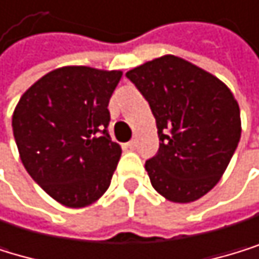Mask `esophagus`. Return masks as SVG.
I'll use <instances>...</instances> for the list:
<instances>
[{
	"label": "esophagus",
	"mask_w": 259,
	"mask_h": 259,
	"mask_svg": "<svg viewBox=\"0 0 259 259\" xmlns=\"http://www.w3.org/2000/svg\"><path fill=\"white\" fill-rule=\"evenodd\" d=\"M125 148H128V149H135V148H137V141H135V140H131L128 143H125Z\"/></svg>",
	"instance_id": "esophagus-1"
}]
</instances>
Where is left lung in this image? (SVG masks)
Masks as SVG:
<instances>
[{
  "label": "left lung",
  "instance_id": "1",
  "mask_svg": "<svg viewBox=\"0 0 259 259\" xmlns=\"http://www.w3.org/2000/svg\"><path fill=\"white\" fill-rule=\"evenodd\" d=\"M148 100L159 151L145 168L152 187L173 203L201 198L215 184L241 138L239 105L212 73L166 55L125 73Z\"/></svg>",
  "mask_w": 259,
  "mask_h": 259
}]
</instances>
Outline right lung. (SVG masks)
Wrapping results in <instances>:
<instances>
[{"mask_svg":"<svg viewBox=\"0 0 259 259\" xmlns=\"http://www.w3.org/2000/svg\"><path fill=\"white\" fill-rule=\"evenodd\" d=\"M121 70L67 66L49 72L20 97L12 131L29 176L67 207L107 192L121 157L108 134V102Z\"/></svg>","mask_w":259,"mask_h":259,"instance_id":"obj_1","label":"right lung"}]
</instances>
